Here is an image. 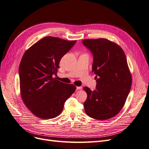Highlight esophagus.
Here are the masks:
<instances>
[{
  "instance_id": "esophagus-1",
  "label": "esophagus",
  "mask_w": 149,
  "mask_h": 149,
  "mask_svg": "<svg viewBox=\"0 0 149 149\" xmlns=\"http://www.w3.org/2000/svg\"><path fill=\"white\" fill-rule=\"evenodd\" d=\"M76 89L81 90V89H82V87L81 86H77V87H76Z\"/></svg>"
}]
</instances>
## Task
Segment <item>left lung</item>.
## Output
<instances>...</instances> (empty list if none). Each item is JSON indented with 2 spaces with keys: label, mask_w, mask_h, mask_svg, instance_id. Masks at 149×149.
<instances>
[{
  "label": "left lung",
  "mask_w": 149,
  "mask_h": 149,
  "mask_svg": "<svg viewBox=\"0 0 149 149\" xmlns=\"http://www.w3.org/2000/svg\"><path fill=\"white\" fill-rule=\"evenodd\" d=\"M82 42L93 55L92 71L97 83L94 91L83 88L88 95L85 112L95 119H109L122 109L131 88L125 55L118 45L107 39H86Z\"/></svg>",
  "instance_id": "obj_1"
}]
</instances>
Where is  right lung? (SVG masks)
<instances>
[{
  "mask_svg": "<svg viewBox=\"0 0 149 149\" xmlns=\"http://www.w3.org/2000/svg\"><path fill=\"white\" fill-rule=\"evenodd\" d=\"M76 42L45 37L22 56L19 66L21 97L28 109L39 118L59 116L66 100L75 91V86L60 82L53 75L56 74L61 58Z\"/></svg>",
  "mask_w": 149,
  "mask_h": 149,
  "instance_id": "obj_1",
  "label": "right lung"
}]
</instances>
